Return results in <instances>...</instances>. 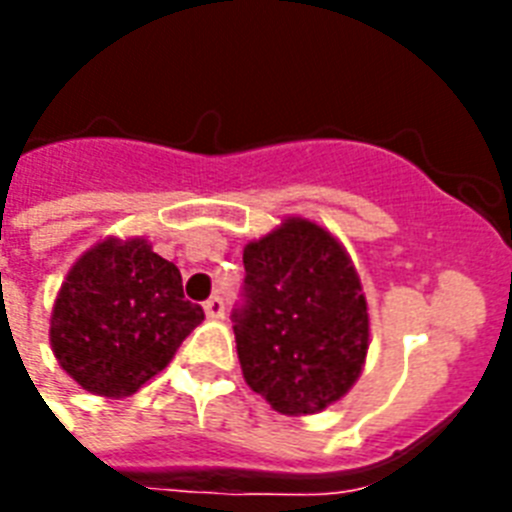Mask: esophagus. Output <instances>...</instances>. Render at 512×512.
<instances>
[{
    "mask_svg": "<svg viewBox=\"0 0 512 512\" xmlns=\"http://www.w3.org/2000/svg\"><path fill=\"white\" fill-rule=\"evenodd\" d=\"M204 313H207L209 319H223L225 316L223 297H209L207 303H204Z\"/></svg>",
    "mask_w": 512,
    "mask_h": 512,
    "instance_id": "esophagus-1",
    "label": "esophagus"
}]
</instances>
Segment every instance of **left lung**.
I'll use <instances>...</instances> for the list:
<instances>
[{
	"label": "left lung",
	"instance_id": "obj_1",
	"mask_svg": "<svg viewBox=\"0 0 512 512\" xmlns=\"http://www.w3.org/2000/svg\"><path fill=\"white\" fill-rule=\"evenodd\" d=\"M247 305L233 313L244 380L279 414L324 412L348 393L369 350V305L340 239L284 217L244 247Z\"/></svg>",
	"mask_w": 512,
	"mask_h": 512
}]
</instances>
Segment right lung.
I'll list each match as a JSON object with an SVG mask.
<instances>
[{"label":"right lung","instance_id":"obj_1","mask_svg":"<svg viewBox=\"0 0 512 512\" xmlns=\"http://www.w3.org/2000/svg\"><path fill=\"white\" fill-rule=\"evenodd\" d=\"M201 321L204 311L185 300L175 263L143 236H106L60 284L50 345L87 393L124 398L162 372Z\"/></svg>","mask_w":512,"mask_h":512}]
</instances>
